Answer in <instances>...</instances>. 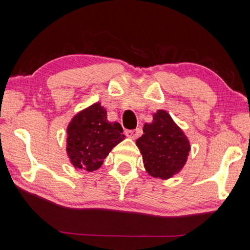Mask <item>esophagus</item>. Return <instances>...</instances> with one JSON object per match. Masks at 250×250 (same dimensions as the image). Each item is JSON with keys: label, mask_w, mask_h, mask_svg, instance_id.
Here are the masks:
<instances>
[{"label": "esophagus", "mask_w": 250, "mask_h": 250, "mask_svg": "<svg viewBox=\"0 0 250 250\" xmlns=\"http://www.w3.org/2000/svg\"><path fill=\"white\" fill-rule=\"evenodd\" d=\"M140 134H141V130L139 129V128H137V129H133V130H126L125 131V135L128 138H130V139H137L138 137H140Z\"/></svg>", "instance_id": "1"}]
</instances>
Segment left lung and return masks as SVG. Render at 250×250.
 <instances>
[{
    "label": "left lung",
    "mask_w": 250,
    "mask_h": 250,
    "mask_svg": "<svg viewBox=\"0 0 250 250\" xmlns=\"http://www.w3.org/2000/svg\"><path fill=\"white\" fill-rule=\"evenodd\" d=\"M137 140L143 163L150 175L168 179L179 172L186 162L189 143L171 116L164 110L154 113L153 122L146 124Z\"/></svg>",
    "instance_id": "1"
}]
</instances>
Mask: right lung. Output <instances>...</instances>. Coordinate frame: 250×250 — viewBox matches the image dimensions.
I'll use <instances>...</instances> for the list:
<instances>
[{
  "label": "right lung",
  "mask_w": 250,
  "mask_h": 250,
  "mask_svg": "<svg viewBox=\"0 0 250 250\" xmlns=\"http://www.w3.org/2000/svg\"><path fill=\"white\" fill-rule=\"evenodd\" d=\"M118 122L107 120V111L95 104L76 115L67 129V153L76 168L98 170L109 152L125 139Z\"/></svg>",
  "instance_id": "obj_1"
}]
</instances>
